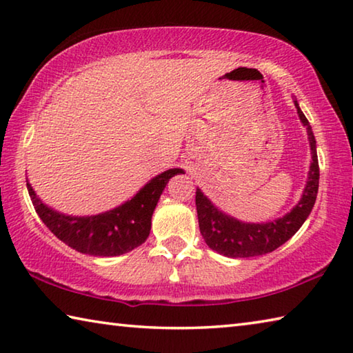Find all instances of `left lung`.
I'll return each mask as SVG.
<instances>
[{"instance_id": "obj_1", "label": "left lung", "mask_w": 353, "mask_h": 353, "mask_svg": "<svg viewBox=\"0 0 353 353\" xmlns=\"http://www.w3.org/2000/svg\"><path fill=\"white\" fill-rule=\"evenodd\" d=\"M297 113L303 126L307 128L310 146H312L313 162L310 166V176L305 191L299 204L283 218L266 224H248L241 221L227 216L219 212L210 201H208L201 190H196V210H198L199 230L204 236L208 248L232 259H246V256H259L270 254L282 246L285 241L301 229L305 223L310 212L316 202L319 188V163L316 154V140L308 119L299 109L297 101H294Z\"/></svg>"}]
</instances>
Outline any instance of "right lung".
<instances>
[{
	"instance_id": "add662e5",
	"label": "right lung",
	"mask_w": 353,
	"mask_h": 353,
	"mask_svg": "<svg viewBox=\"0 0 353 353\" xmlns=\"http://www.w3.org/2000/svg\"><path fill=\"white\" fill-rule=\"evenodd\" d=\"M179 172L183 171L179 168L165 171L146 183L126 204L97 216L83 218L67 216L46 207L35 196L31 185H26L35 212L59 240L77 252L115 256L126 254L146 241L151 230L152 212L160 194L170 179Z\"/></svg>"
}]
</instances>
